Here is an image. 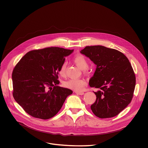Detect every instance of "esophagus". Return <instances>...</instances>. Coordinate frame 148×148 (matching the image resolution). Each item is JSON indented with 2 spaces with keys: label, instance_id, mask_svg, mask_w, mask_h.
Here are the masks:
<instances>
[{
  "label": "esophagus",
  "instance_id": "1",
  "mask_svg": "<svg viewBox=\"0 0 148 148\" xmlns=\"http://www.w3.org/2000/svg\"><path fill=\"white\" fill-rule=\"evenodd\" d=\"M75 93H76L77 94H78V95H84V92H77V91H76Z\"/></svg>",
  "mask_w": 148,
  "mask_h": 148
}]
</instances>
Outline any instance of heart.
Wrapping results in <instances>:
<instances>
[{
  "mask_svg": "<svg viewBox=\"0 0 148 148\" xmlns=\"http://www.w3.org/2000/svg\"><path fill=\"white\" fill-rule=\"evenodd\" d=\"M73 61L80 69L84 70L85 71L87 70V69L88 67V62L84 56L82 54L77 55L73 58ZM66 67L67 63L63 62L58 69V73L61 77L66 76ZM86 85V82L83 79L71 78L64 82V86L65 87L77 92L82 91Z\"/></svg>",
  "mask_w": 148,
  "mask_h": 148,
  "instance_id": "b5f03b06",
  "label": "heart"
}]
</instances>
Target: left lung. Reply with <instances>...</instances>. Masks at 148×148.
Instances as JSON below:
<instances>
[{
    "mask_svg": "<svg viewBox=\"0 0 148 148\" xmlns=\"http://www.w3.org/2000/svg\"><path fill=\"white\" fill-rule=\"evenodd\" d=\"M80 53L97 65L89 81L97 98L91 109L100 118L118 115L131 102L136 77L131 63L122 53L102 46H87Z\"/></svg>",
    "mask_w": 148,
    "mask_h": 148,
    "instance_id": "8db88e82",
    "label": "left lung"
}]
</instances>
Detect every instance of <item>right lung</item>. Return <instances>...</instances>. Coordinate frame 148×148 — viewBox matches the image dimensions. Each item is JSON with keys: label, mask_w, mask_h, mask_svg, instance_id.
Listing matches in <instances>:
<instances>
[{"label": "right lung", "mask_w": 148, "mask_h": 148, "mask_svg": "<svg viewBox=\"0 0 148 148\" xmlns=\"http://www.w3.org/2000/svg\"><path fill=\"white\" fill-rule=\"evenodd\" d=\"M57 47L27 53L12 73L13 96L26 112L33 117L48 119L61 108L73 91L58 86V69L65 57L73 52Z\"/></svg>", "instance_id": "add662e5"}]
</instances>
